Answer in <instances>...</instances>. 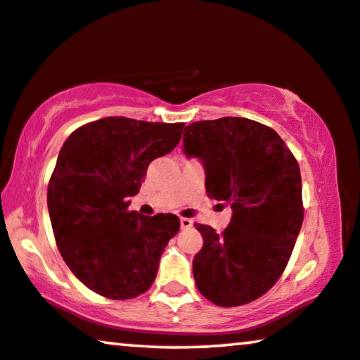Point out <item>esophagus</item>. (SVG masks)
Returning a JSON list of instances; mask_svg holds the SVG:
<instances>
[{"instance_id":"obj_1","label":"esophagus","mask_w":360,"mask_h":360,"mask_svg":"<svg viewBox=\"0 0 360 360\" xmlns=\"http://www.w3.org/2000/svg\"><path fill=\"white\" fill-rule=\"evenodd\" d=\"M179 222H181V229H189V227H192L193 224V221L189 218H181Z\"/></svg>"}]
</instances>
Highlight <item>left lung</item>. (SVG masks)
<instances>
[{"mask_svg":"<svg viewBox=\"0 0 360 360\" xmlns=\"http://www.w3.org/2000/svg\"><path fill=\"white\" fill-rule=\"evenodd\" d=\"M182 142L203 163L207 195L232 208L224 232L195 224L198 292L222 307L252 303L282 276L303 224L298 162L276 131L248 118L191 123Z\"/></svg>","mask_w":360,"mask_h":360,"instance_id":"1","label":"left lung"}]
</instances>
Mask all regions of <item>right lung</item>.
<instances>
[{
	"label": "right lung",
	"instance_id": "add662e5",
	"mask_svg": "<svg viewBox=\"0 0 360 360\" xmlns=\"http://www.w3.org/2000/svg\"><path fill=\"white\" fill-rule=\"evenodd\" d=\"M184 123L107 117L68 136L48 186L57 248L89 290L110 300L147 292L160 256L179 231L171 213L128 211L147 167L181 141Z\"/></svg>",
	"mask_w": 360,
	"mask_h": 360
}]
</instances>
